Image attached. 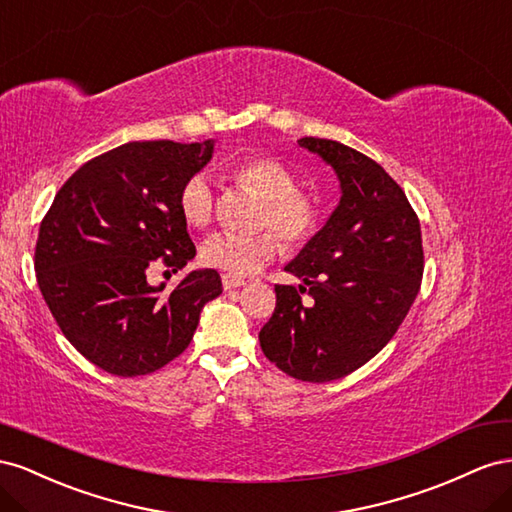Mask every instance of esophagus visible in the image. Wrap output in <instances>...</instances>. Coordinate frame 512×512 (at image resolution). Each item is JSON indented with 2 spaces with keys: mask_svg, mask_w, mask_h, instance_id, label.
<instances>
[{
  "mask_svg": "<svg viewBox=\"0 0 512 512\" xmlns=\"http://www.w3.org/2000/svg\"><path fill=\"white\" fill-rule=\"evenodd\" d=\"M246 281L240 279V276H231V274H223V287L225 289H236V287H244Z\"/></svg>",
  "mask_w": 512,
  "mask_h": 512,
  "instance_id": "esophagus-1",
  "label": "esophagus"
}]
</instances>
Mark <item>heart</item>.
I'll use <instances>...</instances> for the list:
<instances>
[{"label":"heart","mask_w":512,"mask_h":512,"mask_svg":"<svg viewBox=\"0 0 512 512\" xmlns=\"http://www.w3.org/2000/svg\"><path fill=\"white\" fill-rule=\"evenodd\" d=\"M231 178L261 197L257 225L272 227L291 246L309 240L315 229L317 208L309 195L298 191L296 175L279 160H242L231 169ZM178 208L191 227H206L210 223L214 212V193L206 175L195 173L184 182L178 195ZM275 234L270 229L253 233V236L227 231L212 233L201 244V261L231 276L257 274L281 253V240Z\"/></svg>","instance_id":"heart-1"}]
</instances>
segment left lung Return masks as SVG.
<instances>
[{
	"label": "left lung",
	"mask_w": 512,
	"mask_h": 512,
	"mask_svg": "<svg viewBox=\"0 0 512 512\" xmlns=\"http://www.w3.org/2000/svg\"><path fill=\"white\" fill-rule=\"evenodd\" d=\"M339 178L326 225L285 270L302 285H276V309L259 332L270 362L302 382H332L369 362L414 304L425 257L418 216L382 165L339 141L304 137ZM306 290L314 300L304 305Z\"/></svg>",
	"instance_id": "8db88e82"
}]
</instances>
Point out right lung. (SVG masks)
<instances>
[{
	"label": "right lung",
	"instance_id": "1",
	"mask_svg": "<svg viewBox=\"0 0 512 512\" xmlns=\"http://www.w3.org/2000/svg\"><path fill=\"white\" fill-rule=\"evenodd\" d=\"M203 143L133 141L87 160L55 195L40 225L36 274L64 337L111 375H148L191 343L201 309L223 294L212 268L188 272L171 294L148 268L182 270L195 244L178 208Z\"/></svg>",
	"mask_w": 512,
	"mask_h": 512
}]
</instances>
